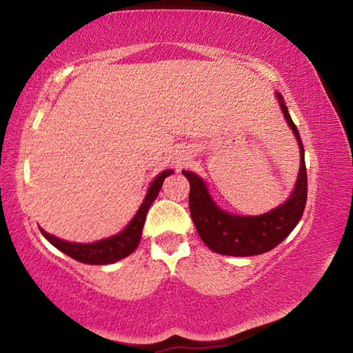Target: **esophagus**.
<instances>
[{"label":"esophagus","mask_w":353,"mask_h":353,"mask_svg":"<svg viewBox=\"0 0 353 353\" xmlns=\"http://www.w3.org/2000/svg\"><path fill=\"white\" fill-rule=\"evenodd\" d=\"M183 160H185V159H179V160H177V163H181V165H182V163H183Z\"/></svg>","instance_id":"1"}]
</instances>
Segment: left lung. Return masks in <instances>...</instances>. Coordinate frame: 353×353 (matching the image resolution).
I'll list each match as a JSON object with an SVG mask.
<instances>
[{
  "mask_svg": "<svg viewBox=\"0 0 353 353\" xmlns=\"http://www.w3.org/2000/svg\"><path fill=\"white\" fill-rule=\"evenodd\" d=\"M286 123L292 129L301 148V170L294 191L285 204L259 216H236L214 204L204 181L191 171H182L190 182V213L196 230L213 252L234 256L265 254L282 243L301 221L307 204V168L305 152L301 134L292 123L283 97L276 93Z\"/></svg>",
  "mask_w": 353,
  "mask_h": 353,
  "instance_id": "8db88e82",
  "label": "left lung"
}]
</instances>
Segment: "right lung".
Instances as JSON below:
<instances>
[{"label": "right lung", "mask_w": 353, "mask_h": 353, "mask_svg": "<svg viewBox=\"0 0 353 353\" xmlns=\"http://www.w3.org/2000/svg\"><path fill=\"white\" fill-rule=\"evenodd\" d=\"M172 172H174L172 170H166L163 172H160V174L154 179L151 187L148 190L145 201H143V204L139 208V212H137L132 221L128 224L126 229L119 232L118 235H113L110 238H105V240H99L88 244L63 241L54 235L46 234L43 229H40L41 235H43L52 246L81 263H88V265H109V263L121 260L124 256L132 254L137 246H139L149 207H151L154 199L159 196V191L162 188L165 177H168Z\"/></svg>", "instance_id": "1"}]
</instances>
